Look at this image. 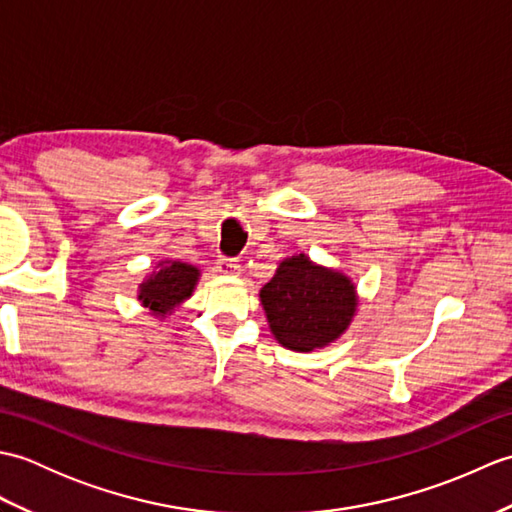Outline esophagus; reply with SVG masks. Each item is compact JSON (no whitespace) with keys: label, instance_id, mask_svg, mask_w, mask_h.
<instances>
[{"label":"esophagus","instance_id":"1","mask_svg":"<svg viewBox=\"0 0 512 512\" xmlns=\"http://www.w3.org/2000/svg\"><path fill=\"white\" fill-rule=\"evenodd\" d=\"M217 270H220V273L226 277H237L239 273H242V266H239L235 259H220Z\"/></svg>","mask_w":512,"mask_h":512}]
</instances>
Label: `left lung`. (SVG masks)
Masks as SVG:
<instances>
[{"label":"left lung","mask_w":512,"mask_h":512,"mask_svg":"<svg viewBox=\"0 0 512 512\" xmlns=\"http://www.w3.org/2000/svg\"><path fill=\"white\" fill-rule=\"evenodd\" d=\"M268 328L292 352H312L334 343L350 328L358 308L352 279L341 270L290 255L259 290Z\"/></svg>","instance_id":"left-lung-1"}]
</instances>
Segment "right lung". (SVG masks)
Instances as JSON below:
<instances>
[{
	"label": "right lung",
	"instance_id": "1",
	"mask_svg": "<svg viewBox=\"0 0 512 512\" xmlns=\"http://www.w3.org/2000/svg\"><path fill=\"white\" fill-rule=\"evenodd\" d=\"M198 279L200 270L195 266L165 259L138 286V301L149 310V314L165 319L193 295Z\"/></svg>",
	"mask_w": 512,
	"mask_h": 512
}]
</instances>
